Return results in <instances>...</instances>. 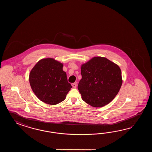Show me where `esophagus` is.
I'll return each instance as SVG.
<instances>
[{"mask_svg": "<svg viewBox=\"0 0 152 152\" xmlns=\"http://www.w3.org/2000/svg\"><path fill=\"white\" fill-rule=\"evenodd\" d=\"M72 87H74V88H76V87H77V83H72Z\"/></svg>", "mask_w": 152, "mask_h": 152, "instance_id": "34e87169", "label": "esophagus"}]
</instances>
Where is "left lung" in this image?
I'll return each instance as SVG.
<instances>
[{"label": "left lung", "instance_id": "left-lung-1", "mask_svg": "<svg viewBox=\"0 0 152 152\" xmlns=\"http://www.w3.org/2000/svg\"><path fill=\"white\" fill-rule=\"evenodd\" d=\"M81 74L77 88L83 100L93 107H103L110 103L122 84L120 67L104 57H94L83 64Z\"/></svg>", "mask_w": 152, "mask_h": 152}]
</instances>
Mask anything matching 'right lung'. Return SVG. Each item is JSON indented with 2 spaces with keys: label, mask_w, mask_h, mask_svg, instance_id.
Segmentation results:
<instances>
[{
  "label": "right lung",
  "mask_w": 152,
  "mask_h": 152,
  "mask_svg": "<svg viewBox=\"0 0 152 152\" xmlns=\"http://www.w3.org/2000/svg\"><path fill=\"white\" fill-rule=\"evenodd\" d=\"M63 66V64L54 58H42L30 72V86L43 102L50 105L61 103L72 87Z\"/></svg>",
  "instance_id": "right-lung-1"
}]
</instances>
